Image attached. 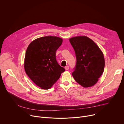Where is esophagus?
<instances>
[{
    "instance_id": "obj_1",
    "label": "esophagus",
    "mask_w": 124,
    "mask_h": 124,
    "mask_svg": "<svg viewBox=\"0 0 124 124\" xmlns=\"http://www.w3.org/2000/svg\"><path fill=\"white\" fill-rule=\"evenodd\" d=\"M65 70H69V66H66V67H65Z\"/></svg>"
}]
</instances>
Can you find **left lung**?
Returning <instances> with one entry per match:
<instances>
[{"instance_id":"8db88e82","label":"left lung","mask_w":124,"mask_h":124,"mask_svg":"<svg viewBox=\"0 0 124 124\" xmlns=\"http://www.w3.org/2000/svg\"><path fill=\"white\" fill-rule=\"evenodd\" d=\"M75 50L76 64L72 75L84 87L95 85L103 72L104 59L102 51L91 39L78 36L70 39Z\"/></svg>"}]
</instances>
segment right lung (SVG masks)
I'll return each mask as SVG.
<instances>
[{
  "label": "right lung",
  "instance_id": "obj_1",
  "mask_svg": "<svg viewBox=\"0 0 124 124\" xmlns=\"http://www.w3.org/2000/svg\"><path fill=\"white\" fill-rule=\"evenodd\" d=\"M62 39L45 36L32 41L25 53L24 70L29 78L43 89H48L59 78L65 69L56 59V51Z\"/></svg>",
  "mask_w": 124,
  "mask_h": 124
}]
</instances>
